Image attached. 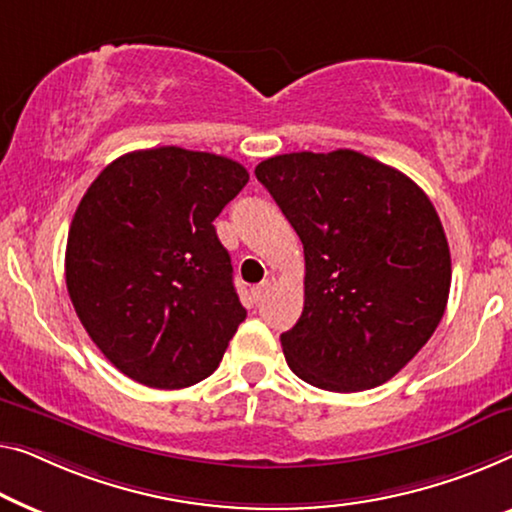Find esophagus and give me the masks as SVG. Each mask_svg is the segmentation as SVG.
<instances>
[{
	"label": "esophagus",
	"mask_w": 512,
	"mask_h": 512,
	"mask_svg": "<svg viewBox=\"0 0 512 512\" xmlns=\"http://www.w3.org/2000/svg\"><path fill=\"white\" fill-rule=\"evenodd\" d=\"M266 292H269V282H262V285L250 289V296H253L255 303H259L266 296Z\"/></svg>",
	"instance_id": "esophagus-1"
}]
</instances>
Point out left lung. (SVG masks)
<instances>
[{
	"label": "left lung",
	"mask_w": 512,
	"mask_h": 512,
	"mask_svg": "<svg viewBox=\"0 0 512 512\" xmlns=\"http://www.w3.org/2000/svg\"><path fill=\"white\" fill-rule=\"evenodd\" d=\"M255 174L303 243V312L280 335L289 368L335 393L398 375L451 292V250L430 197L352 149L273 156Z\"/></svg>",
	"instance_id": "obj_1"
}]
</instances>
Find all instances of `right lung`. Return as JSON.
Masks as SVG:
<instances>
[{"label":"right lung","mask_w":512,"mask_h":512,"mask_svg":"<svg viewBox=\"0 0 512 512\" xmlns=\"http://www.w3.org/2000/svg\"><path fill=\"white\" fill-rule=\"evenodd\" d=\"M232 158L158 147L119 156L75 211L66 287L82 326L151 388L207 379L246 319L213 220L248 183Z\"/></svg>","instance_id":"right-lung-1"}]
</instances>
